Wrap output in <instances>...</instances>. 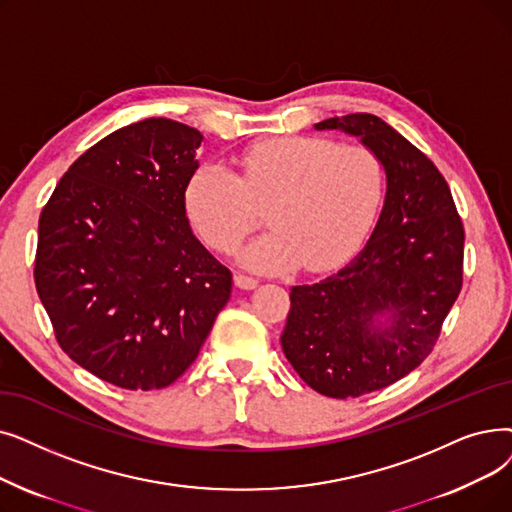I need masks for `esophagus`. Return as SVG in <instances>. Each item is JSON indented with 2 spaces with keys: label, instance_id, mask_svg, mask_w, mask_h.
<instances>
[{
  "label": "esophagus",
  "instance_id": "esophagus-1",
  "mask_svg": "<svg viewBox=\"0 0 512 512\" xmlns=\"http://www.w3.org/2000/svg\"><path fill=\"white\" fill-rule=\"evenodd\" d=\"M234 284L238 288H242V291H253V288L259 284V280L251 278V276H244V274H236L234 276Z\"/></svg>",
  "mask_w": 512,
  "mask_h": 512
}]
</instances>
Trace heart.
Wrapping results in <instances>:
<instances>
[{"label": "heart", "mask_w": 512, "mask_h": 512, "mask_svg": "<svg viewBox=\"0 0 512 512\" xmlns=\"http://www.w3.org/2000/svg\"><path fill=\"white\" fill-rule=\"evenodd\" d=\"M234 163V173L198 167L184 205L198 236L219 253H234L261 224L259 209H268L274 230L240 253L257 272L337 268L362 247L383 203V165L360 144L280 138L247 148Z\"/></svg>", "instance_id": "b5f03b06"}]
</instances>
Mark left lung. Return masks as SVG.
Masks as SVG:
<instances>
[{
    "mask_svg": "<svg viewBox=\"0 0 512 512\" xmlns=\"http://www.w3.org/2000/svg\"><path fill=\"white\" fill-rule=\"evenodd\" d=\"M341 129L379 157L387 192L366 247L337 274L291 288L280 337L286 360L326 397H360L404 379L433 351L462 288L464 228L439 169L383 119Z\"/></svg>",
    "mask_w": 512,
    "mask_h": 512,
    "instance_id": "8db88e82",
    "label": "left lung"
}]
</instances>
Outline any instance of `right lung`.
Segmentation results:
<instances>
[{
	"instance_id": "1",
	"label": "right lung",
	"mask_w": 512,
	"mask_h": 512,
	"mask_svg": "<svg viewBox=\"0 0 512 512\" xmlns=\"http://www.w3.org/2000/svg\"><path fill=\"white\" fill-rule=\"evenodd\" d=\"M201 142L163 117L121 127L69 167L39 217L35 286L56 341L121 389L180 379L232 293L186 215Z\"/></svg>"
}]
</instances>
